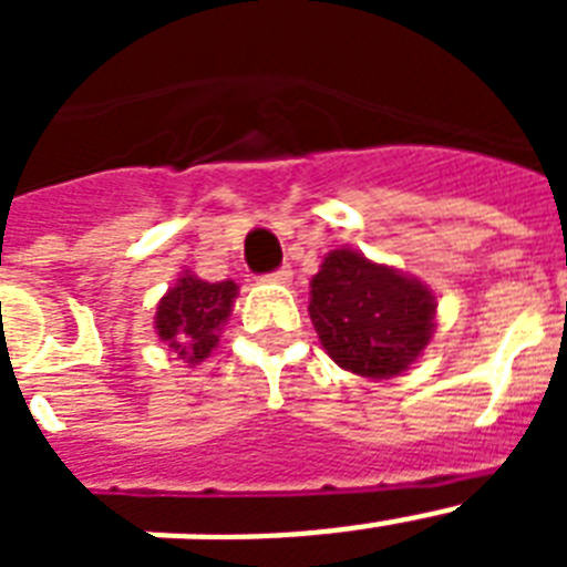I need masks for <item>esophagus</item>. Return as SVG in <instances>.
<instances>
[{
  "instance_id": "34e87169",
  "label": "esophagus",
  "mask_w": 567,
  "mask_h": 567,
  "mask_svg": "<svg viewBox=\"0 0 567 567\" xmlns=\"http://www.w3.org/2000/svg\"><path fill=\"white\" fill-rule=\"evenodd\" d=\"M289 278H292V269L289 267H280L269 275V280H275V284H289Z\"/></svg>"
}]
</instances>
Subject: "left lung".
I'll return each instance as SVG.
<instances>
[{
    "label": "left lung",
    "instance_id": "left-lung-1",
    "mask_svg": "<svg viewBox=\"0 0 567 567\" xmlns=\"http://www.w3.org/2000/svg\"><path fill=\"white\" fill-rule=\"evenodd\" d=\"M309 287L315 332L346 372L394 378L432 340L437 312L432 289L354 249H332Z\"/></svg>",
    "mask_w": 567,
    "mask_h": 567
}]
</instances>
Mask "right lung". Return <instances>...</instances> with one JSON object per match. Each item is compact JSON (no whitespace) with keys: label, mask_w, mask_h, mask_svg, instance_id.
Instances as JSON below:
<instances>
[{"label":"right lung","mask_w":567,"mask_h":567,"mask_svg":"<svg viewBox=\"0 0 567 567\" xmlns=\"http://www.w3.org/2000/svg\"><path fill=\"white\" fill-rule=\"evenodd\" d=\"M235 298H238L235 280L209 284L184 272L158 300L155 332L184 363H202L218 346Z\"/></svg>","instance_id":"right-lung-1"}]
</instances>
